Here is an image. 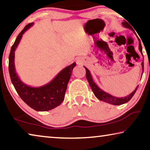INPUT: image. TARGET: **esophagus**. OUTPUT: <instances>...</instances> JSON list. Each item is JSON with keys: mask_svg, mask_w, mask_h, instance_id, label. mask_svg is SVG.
<instances>
[{"mask_svg": "<svg viewBox=\"0 0 150 150\" xmlns=\"http://www.w3.org/2000/svg\"><path fill=\"white\" fill-rule=\"evenodd\" d=\"M77 63H79H79H80V62H79V61H78V62H77Z\"/></svg>", "mask_w": 150, "mask_h": 150, "instance_id": "obj_1", "label": "esophagus"}]
</instances>
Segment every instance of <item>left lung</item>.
Returning <instances> with one entry per match:
<instances>
[{"mask_svg": "<svg viewBox=\"0 0 150 150\" xmlns=\"http://www.w3.org/2000/svg\"><path fill=\"white\" fill-rule=\"evenodd\" d=\"M122 24V26L124 27L127 28H130V30H132V31H134L132 28H130V25L129 24L128 22H124ZM138 40L139 41V52H140L141 54L143 55V54H142V47L141 45L140 40H139V38H138ZM141 65H142V75L144 73V56H143V61H142ZM84 67L86 69V77H87V79L88 81V83H89V85L91 87V89H92L94 95H95L96 97L97 98L98 100H103L105 103L111 104V105H123V104L128 102V101L130 100L132 98V96H134V94H135L136 91H137V89H138V85L136 87V88H135V90H134L132 93H130V95L128 96H124V97H116V96L110 95V94H108V93L105 92V91H104L103 90H102L101 88L98 87V86L96 85V83L94 82V81L93 80L92 75H91L89 70H88L87 67Z\"/></svg>", "mask_w": 150, "mask_h": 150, "instance_id": "left-lung-1", "label": "left lung"}]
</instances>
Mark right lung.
<instances>
[{"label": "right lung", "instance_id": "add662e5", "mask_svg": "<svg viewBox=\"0 0 150 150\" xmlns=\"http://www.w3.org/2000/svg\"><path fill=\"white\" fill-rule=\"evenodd\" d=\"M33 24L32 22L25 26L17 36L11 47L8 63L10 77L16 92L25 103L36 111H47L60 105L64 100L67 84L76 63H73L65 67L50 82L41 87H30L22 82L15 69L14 52L22 35Z\"/></svg>", "mask_w": 150, "mask_h": 150}]
</instances>
